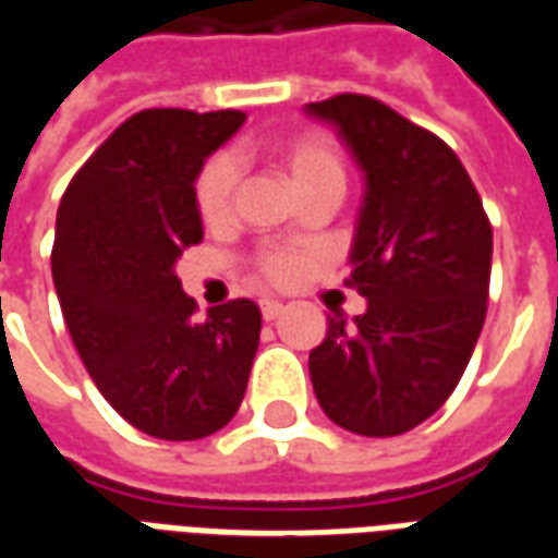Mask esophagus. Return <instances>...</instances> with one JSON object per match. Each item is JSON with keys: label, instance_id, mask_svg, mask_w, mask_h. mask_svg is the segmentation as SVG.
<instances>
[{"label": "esophagus", "instance_id": "obj_1", "mask_svg": "<svg viewBox=\"0 0 558 558\" xmlns=\"http://www.w3.org/2000/svg\"><path fill=\"white\" fill-rule=\"evenodd\" d=\"M259 311H263V319L271 323V319H278L283 314V304L275 302V299H266V302H259Z\"/></svg>", "mask_w": 558, "mask_h": 558}]
</instances>
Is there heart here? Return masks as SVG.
<instances>
[{
	"label": "heart",
	"instance_id": "b5f03b06",
	"mask_svg": "<svg viewBox=\"0 0 558 558\" xmlns=\"http://www.w3.org/2000/svg\"><path fill=\"white\" fill-rule=\"evenodd\" d=\"M280 155H283L292 182L299 184V191H307V187L323 182L343 184V158H340L338 143L328 134H302V137L290 140ZM235 182H239V163L227 151L208 158L206 167L199 170V175H196V208L208 223H218L230 215ZM263 268H266L268 278L287 280L295 271V263L290 256L278 254L268 256Z\"/></svg>",
	"mask_w": 558,
	"mask_h": 558
}]
</instances>
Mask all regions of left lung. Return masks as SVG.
<instances>
[{"instance_id": "obj_1", "label": "left lung", "mask_w": 558, "mask_h": 558, "mask_svg": "<svg viewBox=\"0 0 558 558\" xmlns=\"http://www.w3.org/2000/svg\"><path fill=\"white\" fill-rule=\"evenodd\" d=\"M364 175L350 287L367 299L328 319L311 383L328 418L359 436H400L442 407L478 343L493 230L442 140L367 95L307 104Z\"/></svg>"}]
</instances>
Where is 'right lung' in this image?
I'll use <instances>...</instances> for the list:
<instances>
[{"mask_svg":"<svg viewBox=\"0 0 558 558\" xmlns=\"http://www.w3.org/2000/svg\"><path fill=\"white\" fill-rule=\"evenodd\" d=\"M244 113L143 110L68 184L56 215L53 283L80 359L137 430L191 442L235 415L263 316L235 299L194 319L175 263L203 242L196 175Z\"/></svg>","mask_w":558,"mask_h":558,"instance_id":"right-lung-1","label":"right lung"}]
</instances>
